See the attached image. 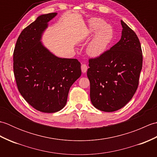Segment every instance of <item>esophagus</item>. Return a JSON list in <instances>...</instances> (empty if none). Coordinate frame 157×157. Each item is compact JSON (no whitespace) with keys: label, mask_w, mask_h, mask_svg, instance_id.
Returning a JSON list of instances; mask_svg holds the SVG:
<instances>
[{"label":"esophagus","mask_w":157,"mask_h":157,"mask_svg":"<svg viewBox=\"0 0 157 157\" xmlns=\"http://www.w3.org/2000/svg\"><path fill=\"white\" fill-rule=\"evenodd\" d=\"M81 69H82V73H86V71H87V69H88L87 65H85V64L82 65V66H81Z\"/></svg>","instance_id":"obj_1"}]
</instances>
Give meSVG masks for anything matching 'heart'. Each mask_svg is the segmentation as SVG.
Here are the masks:
<instances>
[{"mask_svg":"<svg viewBox=\"0 0 157 157\" xmlns=\"http://www.w3.org/2000/svg\"><path fill=\"white\" fill-rule=\"evenodd\" d=\"M94 34L92 39L86 47V52L91 57H98L106 51L111 42L113 29L103 19L93 18L89 21L88 26L84 32L82 40H88Z\"/></svg>","mask_w":157,"mask_h":157,"instance_id":"b5f03b06","label":"heart"}]
</instances>
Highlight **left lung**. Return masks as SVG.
<instances>
[{"instance_id": "1", "label": "left lung", "mask_w": 157, "mask_h": 157, "mask_svg": "<svg viewBox=\"0 0 157 157\" xmlns=\"http://www.w3.org/2000/svg\"><path fill=\"white\" fill-rule=\"evenodd\" d=\"M121 37L116 44L89 60L87 75L94 107L113 112L123 107L138 88L142 67V52L137 35L121 21Z\"/></svg>"}]
</instances>
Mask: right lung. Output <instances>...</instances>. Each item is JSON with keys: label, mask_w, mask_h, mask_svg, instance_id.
I'll return each mask as SVG.
<instances>
[{"label": "right lung", "mask_w": 157, "mask_h": 157, "mask_svg": "<svg viewBox=\"0 0 157 157\" xmlns=\"http://www.w3.org/2000/svg\"><path fill=\"white\" fill-rule=\"evenodd\" d=\"M56 15L38 16L20 34L13 52L20 94L35 109L48 113L65 107L70 88L82 74L78 59L58 57L41 41L48 22Z\"/></svg>", "instance_id": "1"}]
</instances>
